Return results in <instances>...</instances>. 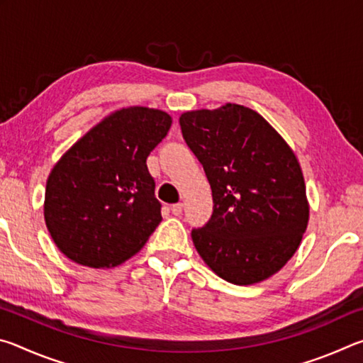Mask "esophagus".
Listing matches in <instances>:
<instances>
[{
	"mask_svg": "<svg viewBox=\"0 0 363 363\" xmlns=\"http://www.w3.org/2000/svg\"><path fill=\"white\" fill-rule=\"evenodd\" d=\"M182 208H184V203H174L173 206H171V211H173L174 216H179V214L182 213Z\"/></svg>",
	"mask_w": 363,
	"mask_h": 363,
	"instance_id": "esophagus-1",
	"label": "esophagus"
}]
</instances>
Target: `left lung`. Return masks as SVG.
<instances>
[{
	"mask_svg": "<svg viewBox=\"0 0 363 363\" xmlns=\"http://www.w3.org/2000/svg\"><path fill=\"white\" fill-rule=\"evenodd\" d=\"M179 123L213 192L211 219L192 230L201 259L233 285L272 277L296 253L309 223L293 149L266 118L238 104L189 110Z\"/></svg>",
	"mask_w": 363,
	"mask_h": 363,
	"instance_id": "left-lung-1",
	"label": "left lung"
}]
</instances>
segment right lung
I'll return each instance as SVG.
<instances>
[{
    "label": "right lung",
    "instance_id": "1",
    "mask_svg": "<svg viewBox=\"0 0 363 363\" xmlns=\"http://www.w3.org/2000/svg\"><path fill=\"white\" fill-rule=\"evenodd\" d=\"M173 118L158 108L115 110L79 138L49 173L45 220L73 262L108 269L134 256L162 223L147 157Z\"/></svg>",
    "mask_w": 363,
    "mask_h": 363
}]
</instances>
